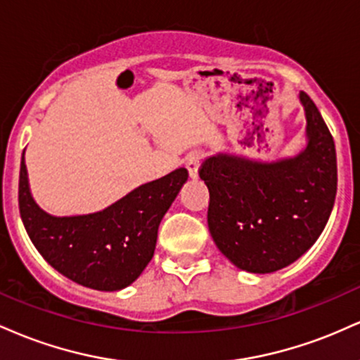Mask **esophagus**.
Instances as JSON below:
<instances>
[{
	"instance_id": "esophagus-1",
	"label": "esophagus",
	"mask_w": 360,
	"mask_h": 360,
	"mask_svg": "<svg viewBox=\"0 0 360 360\" xmlns=\"http://www.w3.org/2000/svg\"><path fill=\"white\" fill-rule=\"evenodd\" d=\"M201 159H203V154L201 152H191L186 159V169H188L189 176L198 177V167H200Z\"/></svg>"
}]
</instances>
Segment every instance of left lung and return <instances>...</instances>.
<instances>
[{
  "instance_id": "8db88e82",
  "label": "left lung",
  "mask_w": 360,
  "mask_h": 360,
  "mask_svg": "<svg viewBox=\"0 0 360 360\" xmlns=\"http://www.w3.org/2000/svg\"><path fill=\"white\" fill-rule=\"evenodd\" d=\"M308 147L295 159L259 164L214 155L200 167L208 186V229L230 262L274 272L295 262L323 232L337 194L333 137L304 91Z\"/></svg>"
}]
</instances>
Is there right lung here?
Here are the masks:
<instances>
[{"label":"right lung","mask_w":360,"mask_h":360,"mask_svg":"<svg viewBox=\"0 0 360 360\" xmlns=\"http://www.w3.org/2000/svg\"><path fill=\"white\" fill-rule=\"evenodd\" d=\"M188 179L184 167L139 186L103 212L52 217L32 198L22 159L18 179L20 217L40 255L81 286L117 291L134 283L150 262L157 230Z\"/></svg>","instance_id":"obj_1"}]
</instances>
